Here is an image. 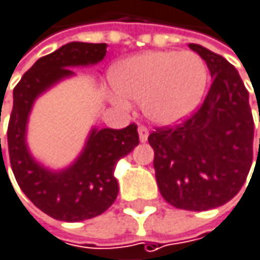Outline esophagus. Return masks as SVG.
Segmentation results:
<instances>
[{"label":"esophagus","instance_id":"esophagus-1","mask_svg":"<svg viewBox=\"0 0 260 260\" xmlns=\"http://www.w3.org/2000/svg\"><path fill=\"white\" fill-rule=\"evenodd\" d=\"M138 135H140V141L141 143H146L147 141V137H149V129L144 125H140L138 126Z\"/></svg>","mask_w":260,"mask_h":260}]
</instances>
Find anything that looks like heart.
Masks as SVG:
<instances>
[{"mask_svg":"<svg viewBox=\"0 0 260 260\" xmlns=\"http://www.w3.org/2000/svg\"><path fill=\"white\" fill-rule=\"evenodd\" d=\"M116 101H141L153 123L167 126L186 119L200 104L208 70L193 52H147L117 63L110 76Z\"/></svg>","mask_w":260,"mask_h":260,"instance_id":"1","label":"heart"}]
</instances>
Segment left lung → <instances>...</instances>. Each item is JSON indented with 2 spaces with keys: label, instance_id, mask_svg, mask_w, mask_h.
I'll use <instances>...</instances> for the list:
<instances>
[{
  "label": "left lung",
  "instance_id": "1",
  "mask_svg": "<svg viewBox=\"0 0 260 260\" xmlns=\"http://www.w3.org/2000/svg\"><path fill=\"white\" fill-rule=\"evenodd\" d=\"M189 47L207 62L210 90L192 116L176 126L156 128L149 143L164 200L176 208L205 211L226 204L243 187L253 160L254 122L235 67L200 44Z\"/></svg>",
  "mask_w": 260,
  "mask_h": 260
}]
</instances>
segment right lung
Returning <instances> with one entry per match:
<instances>
[{"instance_id": "1", "label": "right lung", "mask_w": 260, "mask_h": 260, "mask_svg": "<svg viewBox=\"0 0 260 260\" xmlns=\"http://www.w3.org/2000/svg\"><path fill=\"white\" fill-rule=\"evenodd\" d=\"M106 52V43H68L37 60L13 90L7 129L13 174L37 208L56 220L80 222L103 214L119 193L114 177L119 159L140 143L135 123L123 129H92L77 160L59 173L37 164L26 147V122L37 96L55 83L73 76L71 67L96 63L104 59Z\"/></svg>"}]
</instances>
